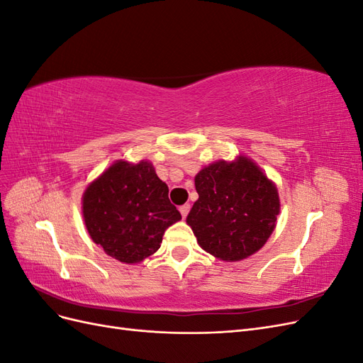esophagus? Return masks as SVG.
<instances>
[{"mask_svg": "<svg viewBox=\"0 0 363 363\" xmlns=\"http://www.w3.org/2000/svg\"><path fill=\"white\" fill-rule=\"evenodd\" d=\"M189 211H191V204H183V206H180V213H182L183 218L188 216Z\"/></svg>", "mask_w": 363, "mask_h": 363, "instance_id": "34e87169", "label": "esophagus"}]
</instances>
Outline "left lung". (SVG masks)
Listing matches in <instances>:
<instances>
[{
  "mask_svg": "<svg viewBox=\"0 0 363 363\" xmlns=\"http://www.w3.org/2000/svg\"><path fill=\"white\" fill-rule=\"evenodd\" d=\"M196 200L186 218L199 245L216 259L238 262L259 251L276 227L280 199L245 156L219 160L195 175Z\"/></svg>",
  "mask_w": 363,
  "mask_h": 363,
  "instance_id": "left-lung-1",
  "label": "left lung"
}]
</instances>
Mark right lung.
Returning <instances> with one entry per match:
<instances>
[{
	"mask_svg": "<svg viewBox=\"0 0 363 363\" xmlns=\"http://www.w3.org/2000/svg\"><path fill=\"white\" fill-rule=\"evenodd\" d=\"M168 192L151 162H115L83 194L89 236L119 262L150 257L160 248L164 230L182 219Z\"/></svg>",
	"mask_w": 363,
	"mask_h": 363,
	"instance_id": "add662e5",
	"label": "right lung"
}]
</instances>
